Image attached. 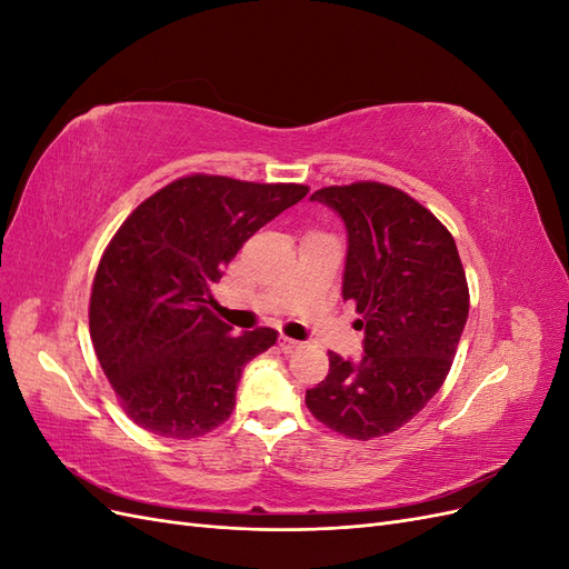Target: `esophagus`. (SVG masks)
Wrapping results in <instances>:
<instances>
[{
	"mask_svg": "<svg viewBox=\"0 0 569 569\" xmlns=\"http://www.w3.org/2000/svg\"><path fill=\"white\" fill-rule=\"evenodd\" d=\"M301 347L299 341H295V339H289V337H280V349H282V353H291V351H297Z\"/></svg>",
	"mask_w": 569,
	"mask_h": 569,
	"instance_id": "obj_1",
	"label": "esophagus"
}]
</instances>
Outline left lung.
Here are the masks:
<instances>
[{
	"instance_id": "1",
	"label": "left lung",
	"mask_w": 569,
	"mask_h": 569,
	"mask_svg": "<svg viewBox=\"0 0 569 569\" xmlns=\"http://www.w3.org/2000/svg\"><path fill=\"white\" fill-rule=\"evenodd\" d=\"M311 199L347 226L341 297L363 316L366 353L330 351V372L306 391V406L349 439L385 437L416 418L449 375L470 311L468 280L453 234L401 189L366 180Z\"/></svg>"
}]
</instances>
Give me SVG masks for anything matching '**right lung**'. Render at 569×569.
<instances>
[{"instance_id":"right-lung-1","label":"right lung","mask_w":569,"mask_h":569,"mask_svg":"<svg viewBox=\"0 0 569 569\" xmlns=\"http://www.w3.org/2000/svg\"><path fill=\"white\" fill-rule=\"evenodd\" d=\"M308 194L306 184L184 176L144 199L101 256L90 297L99 366L128 418L197 439L232 416L244 366L278 332L232 337L211 284L247 239Z\"/></svg>"}]
</instances>
